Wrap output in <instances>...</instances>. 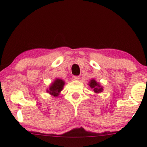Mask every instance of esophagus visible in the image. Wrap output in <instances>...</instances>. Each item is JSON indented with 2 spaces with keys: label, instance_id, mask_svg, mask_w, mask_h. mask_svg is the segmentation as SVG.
<instances>
[{
  "label": "esophagus",
  "instance_id": "1",
  "mask_svg": "<svg viewBox=\"0 0 147 147\" xmlns=\"http://www.w3.org/2000/svg\"><path fill=\"white\" fill-rule=\"evenodd\" d=\"M72 79H73L74 80H80V77H79V76H74L73 77H72Z\"/></svg>",
  "mask_w": 147,
  "mask_h": 147
}]
</instances>
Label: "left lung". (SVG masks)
<instances>
[{"mask_svg":"<svg viewBox=\"0 0 147 147\" xmlns=\"http://www.w3.org/2000/svg\"><path fill=\"white\" fill-rule=\"evenodd\" d=\"M89 86L92 89H93L95 93H100V92L103 91V88L94 79L90 80V82H89Z\"/></svg>","mask_w":147,"mask_h":147,"instance_id":"left-lung-1","label":"left lung"}]
</instances>
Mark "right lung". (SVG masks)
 Segmentation results:
<instances>
[{
    "label": "right lung",
    "instance_id": "obj_1",
    "mask_svg": "<svg viewBox=\"0 0 147 147\" xmlns=\"http://www.w3.org/2000/svg\"><path fill=\"white\" fill-rule=\"evenodd\" d=\"M64 84H65V82L63 80L57 78L51 84V86H49V89L47 90V92L49 93V94L53 96L54 97H57L60 92L63 90Z\"/></svg>",
    "mask_w": 147,
    "mask_h": 147
}]
</instances>
